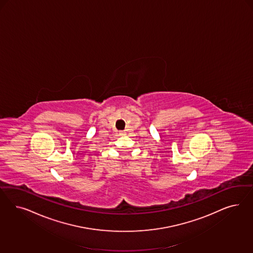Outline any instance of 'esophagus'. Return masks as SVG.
Returning a JSON list of instances; mask_svg holds the SVG:
<instances>
[{
	"label": "esophagus",
	"instance_id": "obj_1",
	"mask_svg": "<svg viewBox=\"0 0 253 253\" xmlns=\"http://www.w3.org/2000/svg\"><path fill=\"white\" fill-rule=\"evenodd\" d=\"M120 135H125V131H121Z\"/></svg>",
	"mask_w": 253,
	"mask_h": 253
}]
</instances>
